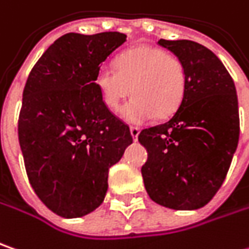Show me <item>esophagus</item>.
<instances>
[{
  "mask_svg": "<svg viewBox=\"0 0 249 249\" xmlns=\"http://www.w3.org/2000/svg\"><path fill=\"white\" fill-rule=\"evenodd\" d=\"M130 133H131L133 140L136 142V140H137V137H139V134H140V129H139V127H136V126H131Z\"/></svg>",
  "mask_w": 249,
  "mask_h": 249,
  "instance_id": "1",
  "label": "esophagus"
}]
</instances>
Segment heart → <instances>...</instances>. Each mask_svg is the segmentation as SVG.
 <instances>
[{
    "label": "heart",
    "instance_id": "heart-1",
    "mask_svg": "<svg viewBox=\"0 0 249 249\" xmlns=\"http://www.w3.org/2000/svg\"><path fill=\"white\" fill-rule=\"evenodd\" d=\"M95 84L110 110H118L133 93L120 115L129 123H144L156 115L164 119L178 110L186 91V70L177 56L140 44L116 58V69L102 66Z\"/></svg>",
    "mask_w": 249,
    "mask_h": 249
}]
</instances>
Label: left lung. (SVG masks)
<instances>
[{
  "label": "left lung",
  "mask_w": 249,
  "mask_h": 249,
  "mask_svg": "<svg viewBox=\"0 0 249 249\" xmlns=\"http://www.w3.org/2000/svg\"><path fill=\"white\" fill-rule=\"evenodd\" d=\"M186 70V91L168 122L139 134L148 160L144 186L158 205L195 210L207 205L226 178L238 145L235 85L212 50L192 40H158Z\"/></svg>",
  "instance_id": "left-lung-1"
}]
</instances>
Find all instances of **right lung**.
I'll list each match as a JSON object with an SVG mask.
<instances>
[{
	"label": "right lung",
	"mask_w": 249,
	"mask_h": 249,
	"mask_svg": "<svg viewBox=\"0 0 249 249\" xmlns=\"http://www.w3.org/2000/svg\"><path fill=\"white\" fill-rule=\"evenodd\" d=\"M124 33H67L37 60L23 89L18 136L33 191L53 213L87 216L102 205L109 168L133 143L95 77Z\"/></svg>",
	"instance_id": "right-lung-1"
}]
</instances>
